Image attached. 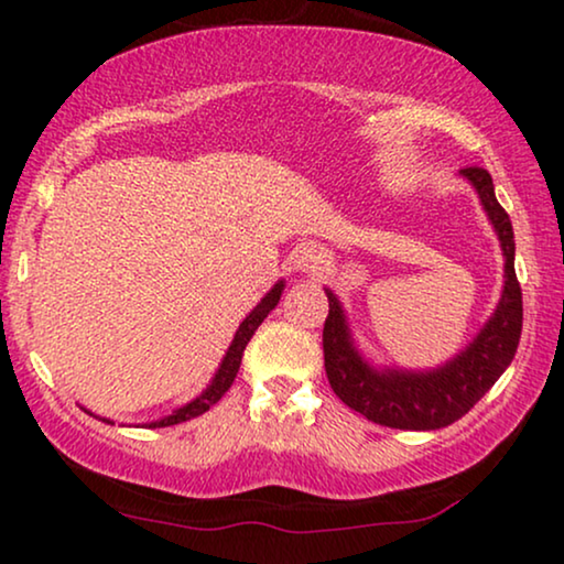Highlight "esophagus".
<instances>
[{"label": "esophagus", "instance_id": "1", "mask_svg": "<svg viewBox=\"0 0 564 564\" xmlns=\"http://www.w3.org/2000/svg\"><path fill=\"white\" fill-rule=\"evenodd\" d=\"M323 264V253L318 246H303L295 257V267L303 269V272H315Z\"/></svg>", "mask_w": 564, "mask_h": 564}]
</instances>
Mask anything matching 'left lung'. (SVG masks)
Instances as JSON below:
<instances>
[{
  "mask_svg": "<svg viewBox=\"0 0 564 564\" xmlns=\"http://www.w3.org/2000/svg\"><path fill=\"white\" fill-rule=\"evenodd\" d=\"M462 174L475 184L485 213L498 230L506 257V288L498 311L480 330V336L434 372H377L351 346L341 305L328 295V318L323 323V359L330 388L351 411L390 429L434 431L459 421L475 408L485 392L498 382L519 349L523 326L521 284L516 280V243L508 213L500 207L492 189V176L482 166H465Z\"/></svg>",
  "mask_w": 564,
  "mask_h": 564,
  "instance_id": "obj_1",
  "label": "left lung"
}]
</instances>
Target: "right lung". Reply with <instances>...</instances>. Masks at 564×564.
<instances>
[{"instance_id": "1", "label": "right lung", "mask_w": 564, "mask_h": 564, "mask_svg": "<svg viewBox=\"0 0 564 564\" xmlns=\"http://www.w3.org/2000/svg\"><path fill=\"white\" fill-rule=\"evenodd\" d=\"M282 288H284L282 282L276 284V288H274L272 292H269V295H267L264 300H261V303H259L257 307H253V311H251L249 315H246V321L241 323V326H238L234 344H230V349H228V354H226V359H223V365H220V369H218V375H215V380H213L210 388H207V390L203 392V395H199L197 400H192V403H187L184 408H180V411H176V413L166 415V419H161V421H153V423H149V429L174 426V423H182V421L195 419V415L205 413V411H210V405H215L223 395H226L228 388H230V384H234V380H236L238 367H241V357H243L246 344L251 341L253 330H257V328L261 326V323H264L267 315L274 311V305H276V303H280ZM107 423H110V421H107Z\"/></svg>"}]
</instances>
